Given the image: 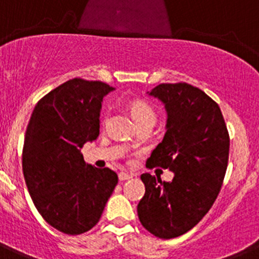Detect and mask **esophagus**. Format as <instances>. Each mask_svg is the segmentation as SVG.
I'll list each match as a JSON object with an SVG mask.
<instances>
[{"label":"esophagus","instance_id":"esophagus-1","mask_svg":"<svg viewBox=\"0 0 259 259\" xmlns=\"http://www.w3.org/2000/svg\"><path fill=\"white\" fill-rule=\"evenodd\" d=\"M119 180L120 182H124V180H130L134 178V175L132 174H128V172H119Z\"/></svg>","mask_w":259,"mask_h":259}]
</instances>
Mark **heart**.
I'll list each match as a JSON object with an SVG mask.
<instances>
[{
	"label": "heart",
	"mask_w": 259,
	"mask_h": 259,
	"mask_svg": "<svg viewBox=\"0 0 259 259\" xmlns=\"http://www.w3.org/2000/svg\"><path fill=\"white\" fill-rule=\"evenodd\" d=\"M130 110H131V114L137 127H140V125H152L153 127L154 125L155 120H157V113L150 104L143 101V100H136V101L131 102Z\"/></svg>",
	"instance_id": "obj_1"
}]
</instances>
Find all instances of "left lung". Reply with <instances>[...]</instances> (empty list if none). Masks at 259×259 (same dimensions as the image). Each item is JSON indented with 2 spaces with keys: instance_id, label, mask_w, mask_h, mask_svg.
I'll use <instances>...</instances> for the list:
<instances>
[{
  "instance_id": "left-lung-1",
  "label": "left lung",
  "mask_w": 259,
  "mask_h": 259,
  "mask_svg": "<svg viewBox=\"0 0 259 259\" xmlns=\"http://www.w3.org/2000/svg\"><path fill=\"white\" fill-rule=\"evenodd\" d=\"M149 96L167 113L166 134L146 161L174 172L171 182L143 174L141 224L159 239L182 236L211 209L227 170L230 136L218 104L187 83L159 84Z\"/></svg>"
}]
</instances>
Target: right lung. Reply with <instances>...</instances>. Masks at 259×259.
Listing matches in <instances>:
<instances>
[{
    "label": "right lung",
    "instance_id": "1",
    "mask_svg": "<svg viewBox=\"0 0 259 259\" xmlns=\"http://www.w3.org/2000/svg\"><path fill=\"white\" fill-rule=\"evenodd\" d=\"M113 87L71 79L41 98L23 145V175L41 217L56 230L80 235L101 218L118 175L87 164L80 149L100 135L102 100Z\"/></svg>",
    "mask_w": 259,
    "mask_h": 259
}]
</instances>
